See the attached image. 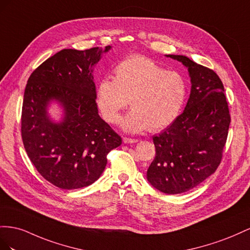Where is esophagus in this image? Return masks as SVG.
Masks as SVG:
<instances>
[{
	"label": "esophagus",
	"instance_id": "34e87169",
	"mask_svg": "<svg viewBox=\"0 0 250 250\" xmlns=\"http://www.w3.org/2000/svg\"><path fill=\"white\" fill-rule=\"evenodd\" d=\"M124 144L127 145V144H136V142H138V139H134V138H127V137H125L123 139Z\"/></svg>",
	"mask_w": 250,
	"mask_h": 250
}]
</instances>
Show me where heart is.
I'll return each instance as SVG.
<instances>
[{
    "label": "heart",
    "mask_w": 250,
    "mask_h": 250,
    "mask_svg": "<svg viewBox=\"0 0 250 250\" xmlns=\"http://www.w3.org/2000/svg\"><path fill=\"white\" fill-rule=\"evenodd\" d=\"M113 73V80L103 78L96 87V103L108 123H118L129 101L133 110L121 123L125 132L160 131L179 115L187 97V83L179 73L139 55L118 62Z\"/></svg>",
    "instance_id": "b5f03b06"
}]
</instances>
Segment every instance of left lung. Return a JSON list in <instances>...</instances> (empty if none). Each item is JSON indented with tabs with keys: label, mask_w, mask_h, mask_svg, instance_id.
Wrapping results in <instances>:
<instances>
[{
	"label": "left lung",
	"mask_w": 250,
	"mask_h": 250,
	"mask_svg": "<svg viewBox=\"0 0 250 250\" xmlns=\"http://www.w3.org/2000/svg\"><path fill=\"white\" fill-rule=\"evenodd\" d=\"M188 68L190 94L184 111L158 136L156 156L146 172L153 188L182 194L216 172L222 158L230 115L224 87L212 70L184 55L168 54Z\"/></svg>",
	"instance_id": "1"
}]
</instances>
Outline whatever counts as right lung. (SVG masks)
<instances>
[{"label": "right lung", "instance_id": "add662e5", "mask_svg": "<svg viewBox=\"0 0 250 250\" xmlns=\"http://www.w3.org/2000/svg\"><path fill=\"white\" fill-rule=\"evenodd\" d=\"M111 46L62 49L35 69L27 82L22 109V138L28 157L47 181L62 189L94 183L106 155L121 138L99 116L93 70ZM59 103L61 121L49 116Z\"/></svg>", "mask_w": 250, "mask_h": 250}]
</instances>
